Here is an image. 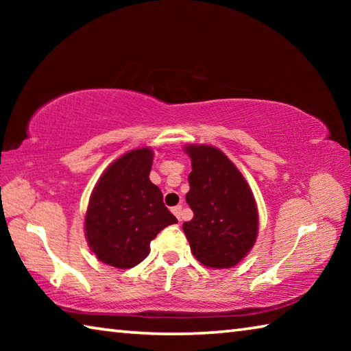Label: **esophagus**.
Instances as JSON below:
<instances>
[{"label": "esophagus", "instance_id": "obj_1", "mask_svg": "<svg viewBox=\"0 0 351 351\" xmlns=\"http://www.w3.org/2000/svg\"><path fill=\"white\" fill-rule=\"evenodd\" d=\"M171 212H173L175 217L181 221V218H182V206H175L173 209H171Z\"/></svg>", "mask_w": 351, "mask_h": 351}]
</instances>
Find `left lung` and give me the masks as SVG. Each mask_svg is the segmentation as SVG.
Returning <instances> with one entry per match:
<instances>
[{
  "mask_svg": "<svg viewBox=\"0 0 351 351\" xmlns=\"http://www.w3.org/2000/svg\"><path fill=\"white\" fill-rule=\"evenodd\" d=\"M192 161L186 201L193 218L182 224L190 251L207 268H232L251 251L258 212L251 187L226 154L212 145H186Z\"/></svg>",
  "mask_w": 351,
  "mask_h": 351,
  "instance_id": "1",
  "label": "left lung"
}]
</instances>
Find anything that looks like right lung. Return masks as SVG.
Segmentation results:
<instances>
[{"label":"right lung","instance_id":"right-lung-1","mask_svg":"<svg viewBox=\"0 0 351 351\" xmlns=\"http://www.w3.org/2000/svg\"><path fill=\"white\" fill-rule=\"evenodd\" d=\"M153 150L136 148L116 159L94 187L85 217L91 251L104 263L127 269L150 254V241L178 223L150 181Z\"/></svg>","mask_w":351,"mask_h":351}]
</instances>
